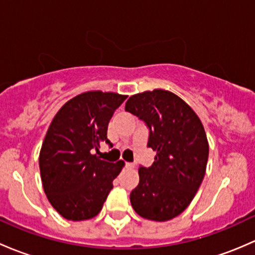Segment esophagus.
<instances>
[{
  "label": "esophagus",
  "instance_id": "1",
  "mask_svg": "<svg viewBox=\"0 0 255 255\" xmlns=\"http://www.w3.org/2000/svg\"><path fill=\"white\" fill-rule=\"evenodd\" d=\"M125 167H127L128 169H132V168H135V164L130 163V162H127V163H125Z\"/></svg>",
  "mask_w": 255,
  "mask_h": 255
}]
</instances>
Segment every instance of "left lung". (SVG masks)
I'll return each instance as SVG.
<instances>
[{
	"label": "left lung",
	"mask_w": 255,
	"mask_h": 255,
	"mask_svg": "<svg viewBox=\"0 0 255 255\" xmlns=\"http://www.w3.org/2000/svg\"><path fill=\"white\" fill-rule=\"evenodd\" d=\"M125 110L146 123L147 146L157 152L151 167L138 168L131 205L151 221L174 219L191 203L205 175L209 142L203 123L180 97L161 88L131 96Z\"/></svg>",
	"instance_id": "8db88e82"
}]
</instances>
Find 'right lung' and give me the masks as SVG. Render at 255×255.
<instances>
[{
    "instance_id": "add662e5",
    "label": "right lung",
    "mask_w": 255,
    "mask_h": 255,
    "mask_svg": "<svg viewBox=\"0 0 255 255\" xmlns=\"http://www.w3.org/2000/svg\"><path fill=\"white\" fill-rule=\"evenodd\" d=\"M128 98L114 92L88 91L73 97L52 119L39 154L41 183L49 203L72 221L101 212L124 162L103 161L93 149L107 138L109 120Z\"/></svg>"
}]
</instances>
